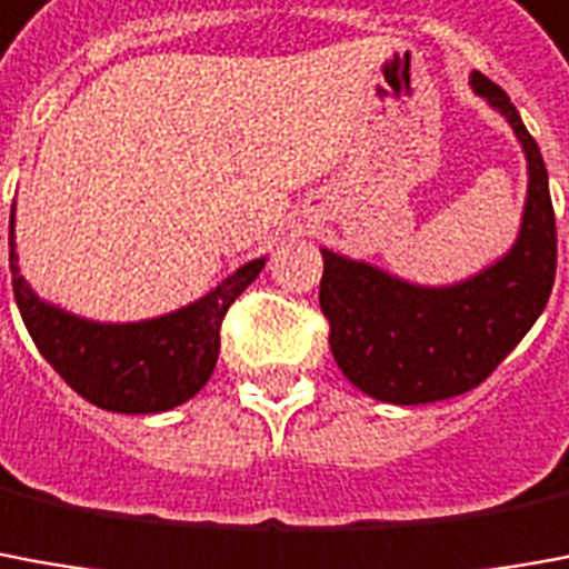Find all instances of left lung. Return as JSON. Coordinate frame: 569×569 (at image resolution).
Instances as JSON below:
<instances>
[{
	"label": "left lung",
	"instance_id": "obj_1",
	"mask_svg": "<svg viewBox=\"0 0 569 569\" xmlns=\"http://www.w3.org/2000/svg\"><path fill=\"white\" fill-rule=\"evenodd\" d=\"M473 96L505 117L527 158V198L515 244L452 284H418L322 247L319 307L337 368L371 399L425 406L483 383L542 316L555 284L558 238L548 170L511 98L483 73Z\"/></svg>",
	"mask_w": 569,
	"mask_h": 569
}]
</instances>
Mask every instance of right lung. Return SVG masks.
I'll return each mask as SVG.
<instances>
[{"label": "right lung", "instance_id": "1", "mask_svg": "<svg viewBox=\"0 0 569 569\" xmlns=\"http://www.w3.org/2000/svg\"><path fill=\"white\" fill-rule=\"evenodd\" d=\"M8 260L14 300L42 359L82 399L120 415L170 411L210 381L217 368L222 316L266 266V257L244 262L213 291L154 319L98 322L58 307L30 288L18 262L14 213L8 232Z\"/></svg>", "mask_w": 569, "mask_h": 569}]
</instances>
